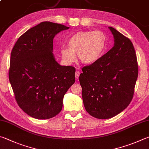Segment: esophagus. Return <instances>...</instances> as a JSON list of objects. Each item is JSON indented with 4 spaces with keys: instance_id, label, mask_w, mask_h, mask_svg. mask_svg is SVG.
Returning <instances> with one entry per match:
<instances>
[{
    "instance_id": "1",
    "label": "esophagus",
    "mask_w": 149,
    "mask_h": 149,
    "mask_svg": "<svg viewBox=\"0 0 149 149\" xmlns=\"http://www.w3.org/2000/svg\"><path fill=\"white\" fill-rule=\"evenodd\" d=\"M80 72L79 71H78V70H77L76 72H75V78H79V75H80Z\"/></svg>"
}]
</instances>
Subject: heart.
Listing matches in <instances>:
<instances>
[{
	"label": "heart",
	"instance_id": "heart-1",
	"mask_svg": "<svg viewBox=\"0 0 149 149\" xmlns=\"http://www.w3.org/2000/svg\"><path fill=\"white\" fill-rule=\"evenodd\" d=\"M68 47L61 49V55L68 63L75 61V55L83 64H91L100 58L107 46V37L101 31H81L70 38Z\"/></svg>",
	"mask_w": 149,
	"mask_h": 149
}]
</instances>
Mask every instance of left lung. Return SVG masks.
<instances>
[{
	"label": "left lung",
	"mask_w": 149,
	"mask_h": 149,
	"mask_svg": "<svg viewBox=\"0 0 149 149\" xmlns=\"http://www.w3.org/2000/svg\"><path fill=\"white\" fill-rule=\"evenodd\" d=\"M114 46L95 63L82 68L79 78L86 111L107 119L128 106L138 76V64L131 40L109 26Z\"/></svg>",
	"instance_id": "left-lung-1"
}]
</instances>
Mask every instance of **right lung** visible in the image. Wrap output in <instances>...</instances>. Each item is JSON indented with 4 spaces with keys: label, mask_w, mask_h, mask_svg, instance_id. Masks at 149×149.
Masks as SVG:
<instances>
[{
    "label": "right lung",
    "mask_w": 149,
    "mask_h": 149,
    "mask_svg": "<svg viewBox=\"0 0 149 149\" xmlns=\"http://www.w3.org/2000/svg\"><path fill=\"white\" fill-rule=\"evenodd\" d=\"M68 26L44 21L19 38L10 56L9 80L19 106L37 119L61 111L64 94L75 83V68L54 57L53 38Z\"/></svg>",
    "instance_id": "add662e5"
}]
</instances>
